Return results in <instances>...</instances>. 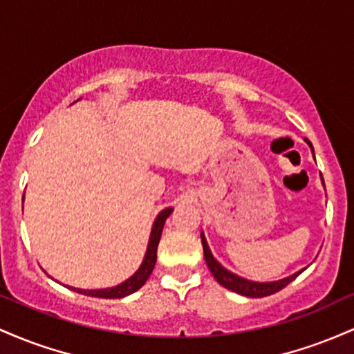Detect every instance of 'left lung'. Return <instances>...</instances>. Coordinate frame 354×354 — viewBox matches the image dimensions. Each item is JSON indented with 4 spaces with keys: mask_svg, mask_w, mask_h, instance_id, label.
Wrapping results in <instances>:
<instances>
[{
    "mask_svg": "<svg viewBox=\"0 0 354 354\" xmlns=\"http://www.w3.org/2000/svg\"><path fill=\"white\" fill-rule=\"evenodd\" d=\"M306 142H308V140H306ZM308 144H309V147H311V150H313L311 142H308ZM313 153H315V152H313ZM321 178H323V177H321ZM323 184H324V182H323ZM201 239H202V248H204L205 263H207L210 272H212V276L216 277V281L221 286H224V288L230 289V291L237 292V295L248 296V297L271 296V295H274V292L281 291V289L286 288V286H288L289 283H292V281H295L296 277L304 271V269H301V271L295 272V274H292V276L284 277V279H279V281H272V283H256V281L244 279V277L236 276V274H234V272L227 271V269H225L224 266H221V263H217V261L214 259V256H212V252H210V249H209V245H207V241H205L204 234H201Z\"/></svg>",
    "mask_w": 354,
    "mask_h": 354,
    "instance_id": "obj_1",
    "label": "left lung"
}]
</instances>
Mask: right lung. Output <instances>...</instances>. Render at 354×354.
I'll return each mask as SVG.
<instances>
[{
	"mask_svg": "<svg viewBox=\"0 0 354 354\" xmlns=\"http://www.w3.org/2000/svg\"><path fill=\"white\" fill-rule=\"evenodd\" d=\"M172 207H167L162 210L160 214L157 216L156 222L152 225V232H150V239H149V245H147V252L144 261H142L140 268L138 271L133 274L132 277L124 281L122 284L115 286V288H109V289H78V288H70L71 291L80 292V295L85 296H91V297H103V299H120V297H125L132 292L138 291L147 283V279L152 274L153 268H156V261H157V248L158 242H160V236H162V229H164V224L167 221V217L172 214Z\"/></svg>",
	"mask_w": 354,
	"mask_h": 354,
	"instance_id": "1",
	"label": "right lung"
}]
</instances>
